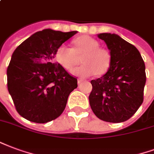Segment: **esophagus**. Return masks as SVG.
Segmentation results:
<instances>
[{
	"mask_svg": "<svg viewBox=\"0 0 154 154\" xmlns=\"http://www.w3.org/2000/svg\"><path fill=\"white\" fill-rule=\"evenodd\" d=\"M77 82H78V84L80 85L81 83L83 82V80H82V79H78V80H77Z\"/></svg>",
	"mask_w": 154,
	"mask_h": 154,
	"instance_id": "1",
	"label": "esophagus"
}]
</instances>
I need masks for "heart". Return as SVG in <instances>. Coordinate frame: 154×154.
I'll return each mask as SVG.
<instances>
[{
  "instance_id": "b5f03b06",
  "label": "heart",
  "mask_w": 154,
  "mask_h": 154,
  "mask_svg": "<svg viewBox=\"0 0 154 154\" xmlns=\"http://www.w3.org/2000/svg\"><path fill=\"white\" fill-rule=\"evenodd\" d=\"M96 40L87 36L77 37L73 41V47L62 45L56 50L55 60L63 68L70 71L81 60L82 66L75 69L72 73L86 77L96 73L102 75L108 71L111 63V55L106 49L99 47Z\"/></svg>"
}]
</instances>
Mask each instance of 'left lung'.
<instances>
[{"instance_id":"obj_1","label":"left lung","mask_w":154,"mask_h":154,"mask_svg":"<svg viewBox=\"0 0 154 154\" xmlns=\"http://www.w3.org/2000/svg\"><path fill=\"white\" fill-rule=\"evenodd\" d=\"M111 54V63L103 77L91 82L90 104L95 116L118 123L135 114L144 101L145 65L135 45L116 34L100 33Z\"/></svg>"}]
</instances>
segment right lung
Wrapping results in <instances>:
<instances>
[{
    "label": "right lung",
    "mask_w": 154,
    "mask_h": 154,
    "mask_svg": "<svg viewBox=\"0 0 154 154\" xmlns=\"http://www.w3.org/2000/svg\"><path fill=\"white\" fill-rule=\"evenodd\" d=\"M77 32L40 31L14 51L7 68V87L17 112L25 119L45 123L63 112L77 79L53 60L57 49Z\"/></svg>",
    "instance_id": "obj_1"
}]
</instances>
